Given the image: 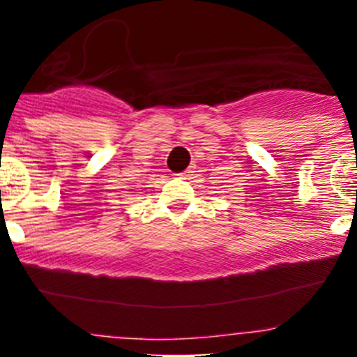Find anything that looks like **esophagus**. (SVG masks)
I'll use <instances>...</instances> for the list:
<instances>
[{
	"instance_id": "1",
	"label": "esophagus",
	"mask_w": 357,
	"mask_h": 357,
	"mask_svg": "<svg viewBox=\"0 0 357 357\" xmlns=\"http://www.w3.org/2000/svg\"><path fill=\"white\" fill-rule=\"evenodd\" d=\"M193 172H195V171H193V169H188V171H185V172H183V174H181V178H183V179H192Z\"/></svg>"
}]
</instances>
